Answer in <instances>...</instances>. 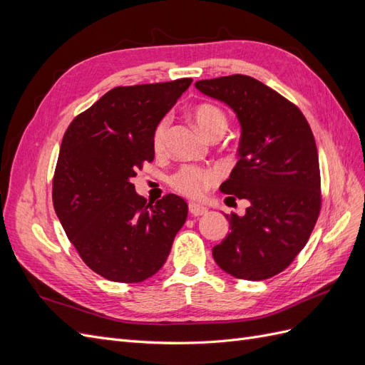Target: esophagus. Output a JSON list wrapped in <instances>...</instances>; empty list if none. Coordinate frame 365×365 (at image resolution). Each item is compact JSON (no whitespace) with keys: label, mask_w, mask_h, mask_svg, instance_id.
Here are the masks:
<instances>
[{"label":"esophagus","mask_w":365,"mask_h":365,"mask_svg":"<svg viewBox=\"0 0 365 365\" xmlns=\"http://www.w3.org/2000/svg\"><path fill=\"white\" fill-rule=\"evenodd\" d=\"M189 212H190L192 216H202V215H205V213L208 212V210H207V207H204V205L190 202V204H189Z\"/></svg>","instance_id":"obj_1"}]
</instances>
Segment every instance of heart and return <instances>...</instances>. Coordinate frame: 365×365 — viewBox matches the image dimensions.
I'll use <instances>...</instances> for the list:
<instances>
[{"mask_svg":"<svg viewBox=\"0 0 365 365\" xmlns=\"http://www.w3.org/2000/svg\"><path fill=\"white\" fill-rule=\"evenodd\" d=\"M192 117L195 123L202 130V134L210 140L220 138L228 128V117L217 105L213 103H200L193 108ZM169 132V118H161L152 132V148L155 152H163L168 141ZM219 176L216 170L210 168H201V165H182L170 176L172 189L178 193L200 200L212 187L217 182Z\"/></svg>","mask_w":365,"mask_h":365,"instance_id":"1","label":"heart"}]
</instances>
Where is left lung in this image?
<instances>
[{
	"label": "left lung",
	"mask_w": 365,
	"mask_h": 365,
	"mask_svg": "<svg viewBox=\"0 0 365 365\" xmlns=\"http://www.w3.org/2000/svg\"><path fill=\"white\" fill-rule=\"evenodd\" d=\"M195 86L233 108L242 126L239 161L220 192L250 204L244 216L225 215L231 231L213 248L215 262L236 279L267 280L304 248L322 210L312 129L300 108L250 76Z\"/></svg>",
	"instance_id": "left-lung-1"
}]
</instances>
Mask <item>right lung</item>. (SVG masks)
<instances>
[{"label": "right lung", "mask_w": 365, "mask_h": 365, "mask_svg": "<svg viewBox=\"0 0 365 365\" xmlns=\"http://www.w3.org/2000/svg\"><path fill=\"white\" fill-rule=\"evenodd\" d=\"M193 79L117 86L65 130L53 176V207L81 259L118 283H140L168 260L187 202H148L132 176L153 161L152 132Z\"/></svg>", "instance_id": "add662e5"}]
</instances>
